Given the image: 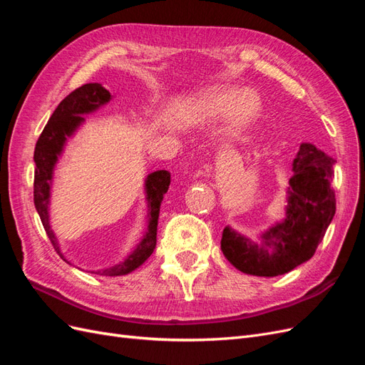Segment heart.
Here are the masks:
<instances>
[{
    "instance_id": "b5f03b06",
    "label": "heart",
    "mask_w": 365,
    "mask_h": 365,
    "mask_svg": "<svg viewBox=\"0 0 365 365\" xmlns=\"http://www.w3.org/2000/svg\"><path fill=\"white\" fill-rule=\"evenodd\" d=\"M263 103L257 91L240 90L239 86H215L207 90L192 105V113L202 118H217L227 114L231 132H242L256 123Z\"/></svg>"
}]
</instances>
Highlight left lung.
<instances>
[{"mask_svg":"<svg viewBox=\"0 0 365 365\" xmlns=\"http://www.w3.org/2000/svg\"><path fill=\"white\" fill-rule=\"evenodd\" d=\"M334 164L323 150L302 143L286 192V217L263 231L260 242L225 227L220 250L227 260L245 274L275 277L311 259L335 216V190L330 185Z\"/></svg>","mask_w":365,"mask_h":365,"instance_id":"left-lung-1","label":"left lung"}]
</instances>
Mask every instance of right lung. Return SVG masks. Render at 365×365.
<instances>
[{
  "mask_svg": "<svg viewBox=\"0 0 365 365\" xmlns=\"http://www.w3.org/2000/svg\"><path fill=\"white\" fill-rule=\"evenodd\" d=\"M111 93L101 83H86L77 88L71 94H68L54 109L48 123L43 128L41 137L38 138L35 148V185H33V196H35L36 212L42 220V225L46 228V233L54 250L59 256L63 257L61 252L59 240L54 235L50 225V196H51V182L54 168L62 155L63 148L67 145V140L76 134V130L85 123V114H91L102 108L108 102H111ZM170 185V173L168 170H157L146 176L145 180V193L148 201V230L143 235L141 240L137 244L135 250L128 254L123 262H120L113 267L103 269L91 271L98 275L106 277H117V275H126L135 271L138 267L148 260V257L155 250L157 245V227L160 217V205L163 197Z\"/></svg>",
  "mask_w": 365,
  "mask_h": 365,
  "instance_id": "obj_1",
  "label": "right lung"
}]
</instances>
